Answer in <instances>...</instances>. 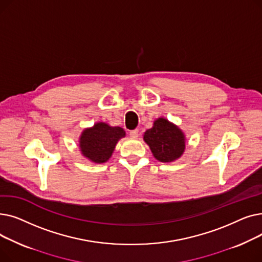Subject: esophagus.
Returning a JSON list of instances; mask_svg holds the SVG:
<instances>
[{"instance_id": "obj_1", "label": "esophagus", "mask_w": 262, "mask_h": 262, "mask_svg": "<svg viewBox=\"0 0 262 262\" xmlns=\"http://www.w3.org/2000/svg\"><path fill=\"white\" fill-rule=\"evenodd\" d=\"M129 135H130L132 138H134V139H137V138H138V137H139V130H138V129H134V130H130Z\"/></svg>"}]
</instances>
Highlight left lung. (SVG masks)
Masks as SVG:
<instances>
[{
    "instance_id": "obj_1",
    "label": "left lung",
    "mask_w": 262,
    "mask_h": 262,
    "mask_svg": "<svg viewBox=\"0 0 262 262\" xmlns=\"http://www.w3.org/2000/svg\"><path fill=\"white\" fill-rule=\"evenodd\" d=\"M153 156L160 162H173L181 158L186 148V135L176 124L166 118L154 121L152 128L143 135Z\"/></svg>"
}]
</instances>
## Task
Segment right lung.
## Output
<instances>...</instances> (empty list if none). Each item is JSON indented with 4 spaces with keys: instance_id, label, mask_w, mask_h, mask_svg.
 I'll list each match as a JSON object with an SVG mask.
<instances>
[{
    "instance_id": "1",
    "label": "right lung",
    "mask_w": 262,
    "mask_h": 262,
    "mask_svg": "<svg viewBox=\"0 0 262 262\" xmlns=\"http://www.w3.org/2000/svg\"><path fill=\"white\" fill-rule=\"evenodd\" d=\"M125 130L112 126L106 122H96L81 132L78 147L81 155L91 162L105 163L113 156L120 139L125 137Z\"/></svg>"
}]
</instances>
